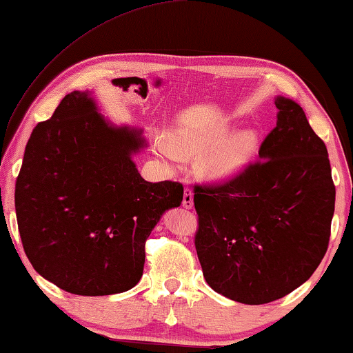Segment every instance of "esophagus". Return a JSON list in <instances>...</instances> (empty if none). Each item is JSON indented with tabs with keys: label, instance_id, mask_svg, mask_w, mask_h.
<instances>
[{
	"label": "esophagus",
	"instance_id": "34e87169",
	"mask_svg": "<svg viewBox=\"0 0 353 353\" xmlns=\"http://www.w3.org/2000/svg\"><path fill=\"white\" fill-rule=\"evenodd\" d=\"M192 205H194V196H192V191L190 188H186L185 194H183V207L185 209H192Z\"/></svg>",
	"mask_w": 353,
	"mask_h": 353
}]
</instances>
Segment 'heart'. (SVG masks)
<instances>
[{
  "label": "heart",
  "mask_w": 353,
  "mask_h": 353,
  "mask_svg": "<svg viewBox=\"0 0 353 353\" xmlns=\"http://www.w3.org/2000/svg\"><path fill=\"white\" fill-rule=\"evenodd\" d=\"M230 130L226 119L212 120L176 132L173 138L175 146L165 139H157V149L163 157L175 162L178 151L191 154L209 148L201 157L202 173L212 181H226L238 176L254 161L260 148L257 130L245 128L228 137Z\"/></svg>",
  "instance_id": "obj_1"
}]
</instances>
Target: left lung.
<instances>
[{
  "instance_id": "left-lung-1",
  "label": "left lung",
  "mask_w": 353,
  "mask_h": 353,
  "mask_svg": "<svg viewBox=\"0 0 353 353\" xmlns=\"http://www.w3.org/2000/svg\"><path fill=\"white\" fill-rule=\"evenodd\" d=\"M260 161L220 186H196V250L215 292L260 305L288 296L325 257L336 188L325 143L296 101L276 96Z\"/></svg>"
}]
</instances>
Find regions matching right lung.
I'll list each match as a JSON object with an SVG mask.
<instances>
[{
  "label": "right lung",
  "instance_id": "1",
  "mask_svg": "<svg viewBox=\"0 0 353 353\" xmlns=\"http://www.w3.org/2000/svg\"><path fill=\"white\" fill-rule=\"evenodd\" d=\"M143 128L115 125L93 91L65 94L28 139L16 181L19 233L43 278L77 296H110L143 276L144 243L183 201L175 181H146L133 156Z\"/></svg>",
  "mask_w": 353,
  "mask_h": 353
}]
</instances>
